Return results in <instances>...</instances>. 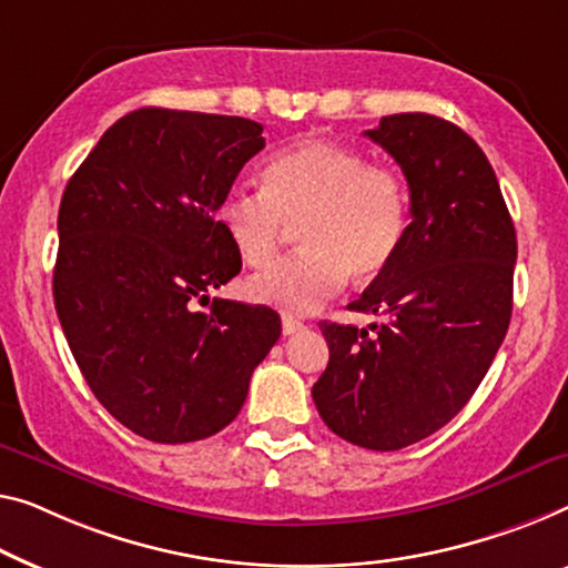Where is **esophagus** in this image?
Segmentation results:
<instances>
[{
  "label": "esophagus",
  "mask_w": 568,
  "mask_h": 568,
  "mask_svg": "<svg viewBox=\"0 0 568 568\" xmlns=\"http://www.w3.org/2000/svg\"><path fill=\"white\" fill-rule=\"evenodd\" d=\"M303 328H306V324H303V321L293 318V316H283V336H293V334L303 332Z\"/></svg>",
  "instance_id": "34e87169"
}]
</instances>
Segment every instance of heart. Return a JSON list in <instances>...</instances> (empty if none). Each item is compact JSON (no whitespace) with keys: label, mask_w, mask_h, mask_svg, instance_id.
Returning <instances> with one entry per match:
<instances>
[{"label":"heart","mask_w":568,"mask_h":568,"mask_svg":"<svg viewBox=\"0 0 568 568\" xmlns=\"http://www.w3.org/2000/svg\"><path fill=\"white\" fill-rule=\"evenodd\" d=\"M408 189L387 165H367L357 150L332 140H301L260 171V193L230 191L216 222L244 265L265 267L295 230L301 255L247 283L262 306L293 316L313 313L342 291L349 273L383 275L408 232Z\"/></svg>","instance_id":"heart-1"}]
</instances>
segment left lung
Here are the masks:
<instances>
[{"label": "left lung", "mask_w": 568, "mask_h": 568, "mask_svg": "<svg viewBox=\"0 0 568 568\" xmlns=\"http://www.w3.org/2000/svg\"><path fill=\"white\" fill-rule=\"evenodd\" d=\"M365 134L400 165L410 224L349 306L387 324L321 321L328 365L311 395L344 442L397 452L446 426L485 379L510 326L518 240L493 165L459 126L408 112Z\"/></svg>", "instance_id": "8db88e82"}]
</instances>
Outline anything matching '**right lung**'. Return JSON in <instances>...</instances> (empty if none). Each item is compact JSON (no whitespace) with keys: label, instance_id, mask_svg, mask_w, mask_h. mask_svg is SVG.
I'll return each mask as SVG.
<instances>
[{"label":"right lung","instance_id":"right-lung-1","mask_svg":"<svg viewBox=\"0 0 568 568\" xmlns=\"http://www.w3.org/2000/svg\"><path fill=\"white\" fill-rule=\"evenodd\" d=\"M262 148L244 116L145 106L101 134L63 191L58 318L97 400L148 442L230 426L281 336L267 306L196 311L242 270L216 209Z\"/></svg>","mask_w":568,"mask_h":568}]
</instances>
